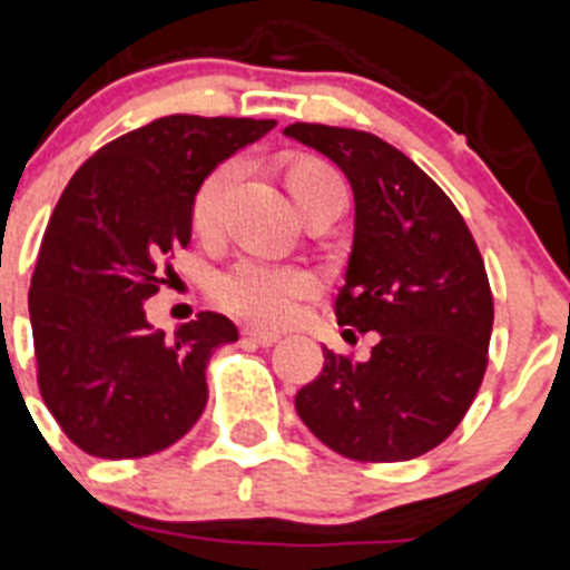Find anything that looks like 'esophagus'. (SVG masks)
Listing matches in <instances>:
<instances>
[{"mask_svg":"<svg viewBox=\"0 0 570 570\" xmlns=\"http://www.w3.org/2000/svg\"><path fill=\"white\" fill-rule=\"evenodd\" d=\"M242 334L244 337L255 340L258 345H275L281 340L278 332H267V328H258V326H244Z\"/></svg>","mask_w":570,"mask_h":570,"instance_id":"1","label":"esophagus"}]
</instances>
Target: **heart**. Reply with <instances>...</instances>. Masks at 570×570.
Returning a JSON list of instances; mask_svg holds the SVG:
<instances>
[{
	"label": "heart",
	"instance_id": "1",
	"mask_svg": "<svg viewBox=\"0 0 570 570\" xmlns=\"http://www.w3.org/2000/svg\"><path fill=\"white\" fill-rule=\"evenodd\" d=\"M242 165L236 159L216 165L194 194L190 219L199 233H213L219 225L222 205L236 185ZM286 188L295 202H306L309 196L328 188H343L337 171L317 157H297L286 165ZM317 289V275L303 264L264 258V255H242L227 269L213 278V297L233 315L261 326H281L292 321L303 297Z\"/></svg>",
	"mask_w": 570,
	"mask_h": 570
}]
</instances>
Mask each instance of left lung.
<instances>
[{
	"mask_svg": "<svg viewBox=\"0 0 570 570\" xmlns=\"http://www.w3.org/2000/svg\"><path fill=\"white\" fill-rule=\"evenodd\" d=\"M284 135L348 177L354 244L334 312L340 326L380 334L365 363L323 348L295 411L345 459L411 461L459 428L487 371L494 306L478 244L450 196L391 142L321 124Z\"/></svg>",
	"mask_w": 570,
	"mask_h": 570,
	"instance_id": "8db88e82",
	"label": "left lung"
}]
</instances>
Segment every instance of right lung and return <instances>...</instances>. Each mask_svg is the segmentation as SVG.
<instances>
[{"mask_svg":"<svg viewBox=\"0 0 570 570\" xmlns=\"http://www.w3.org/2000/svg\"><path fill=\"white\" fill-rule=\"evenodd\" d=\"M275 129L253 117L168 115L106 142L63 188L30 281L39 391L98 459H142L183 439L207 405L205 371L238 328L202 312L168 337L142 303L190 242L202 179Z\"/></svg>","mask_w":570,"mask_h":570,"instance_id":"right-lung-1","label":"right lung"}]
</instances>
